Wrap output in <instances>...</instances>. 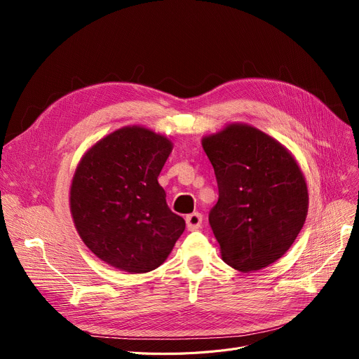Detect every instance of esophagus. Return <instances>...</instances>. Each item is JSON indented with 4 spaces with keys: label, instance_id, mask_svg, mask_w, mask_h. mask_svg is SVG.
Returning a JSON list of instances; mask_svg holds the SVG:
<instances>
[{
    "label": "esophagus",
    "instance_id": "obj_1",
    "mask_svg": "<svg viewBox=\"0 0 359 359\" xmlns=\"http://www.w3.org/2000/svg\"><path fill=\"white\" fill-rule=\"evenodd\" d=\"M201 224H202V215L199 212H194V214L186 217V227L189 231L199 230Z\"/></svg>",
    "mask_w": 359,
    "mask_h": 359
}]
</instances>
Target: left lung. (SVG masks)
Here are the masks:
<instances>
[{
	"label": "left lung",
	"instance_id": "left-lung-1",
	"mask_svg": "<svg viewBox=\"0 0 359 359\" xmlns=\"http://www.w3.org/2000/svg\"><path fill=\"white\" fill-rule=\"evenodd\" d=\"M202 147L218 183L210 224L221 256L252 272L284 256L303 229L307 183L295 158L276 140L246 123H230Z\"/></svg>",
	"mask_w": 359,
	"mask_h": 359
}]
</instances>
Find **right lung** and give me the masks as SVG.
<instances>
[{"instance_id": "obj_1", "label": "right lung", "mask_w": 359, "mask_h": 359, "mask_svg": "<svg viewBox=\"0 0 359 359\" xmlns=\"http://www.w3.org/2000/svg\"><path fill=\"white\" fill-rule=\"evenodd\" d=\"M172 142L142 126H125L94 144L72 177L71 214L86 246L107 265L154 271L184 231L158 175Z\"/></svg>"}]
</instances>
